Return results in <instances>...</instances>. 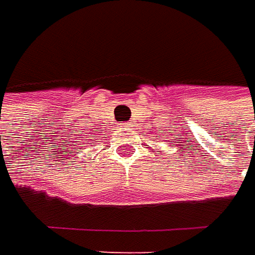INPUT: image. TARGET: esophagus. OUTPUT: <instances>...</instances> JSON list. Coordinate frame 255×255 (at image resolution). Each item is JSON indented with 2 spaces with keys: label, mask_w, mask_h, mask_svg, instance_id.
<instances>
[{
  "label": "esophagus",
  "mask_w": 255,
  "mask_h": 255,
  "mask_svg": "<svg viewBox=\"0 0 255 255\" xmlns=\"http://www.w3.org/2000/svg\"><path fill=\"white\" fill-rule=\"evenodd\" d=\"M130 125H132L130 122H125L122 125V128H125V129H129V128H130Z\"/></svg>",
  "instance_id": "1"
}]
</instances>
